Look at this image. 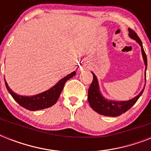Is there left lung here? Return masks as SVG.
<instances>
[{
	"label": "left lung",
	"mask_w": 151,
	"mask_h": 151,
	"mask_svg": "<svg viewBox=\"0 0 151 151\" xmlns=\"http://www.w3.org/2000/svg\"><path fill=\"white\" fill-rule=\"evenodd\" d=\"M129 37L131 38L136 40V42L139 43V45L141 46V50H142V55H143V61L145 63L146 69L147 70V55L143 50L142 41L136 34V33L132 29H129ZM93 74V80L90 85L88 92V101L91 107L93 110L97 112L99 114L104 115V116H109V117H117L120 116L122 114H124L129 110L132 106L136 103V101L140 97V96L143 94V88L138 96L134 97L133 99H130L128 101H112L107 100L102 96L100 93L99 88V84H98V80H97L96 76ZM145 81H146V71H145Z\"/></svg>",
	"instance_id": "8db88e82"
}]
</instances>
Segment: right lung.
Returning a JSON list of instances; mask_svg holds the SVG:
<instances>
[{"instance_id":"1","label":"right lung","mask_w":151,"mask_h":151,"mask_svg":"<svg viewBox=\"0 0 151 151\" xmlns=\"http://www.w3.org/2000/svg\"><path fill=\"white\" fill-rule=\"evenodd\" d=\"M76 72L73 71L68 75H66V77H64L63 79H61L59 82L57 83L56 85H54L49 90L42 92V93H40V94L33 96H23L17 95L12 91V89L9 88V86L6 82L5 79H4V81H5L6 88H7V89L11 94V96L13 97V99H15L20 106H22V107L26 108L29 110L34 111V110L48 108L54 105L55 103L57 102L59 96L61 94L62 91L63 89L65 83L69 79L73 78Z\"/></svg>"}]
</instances>
